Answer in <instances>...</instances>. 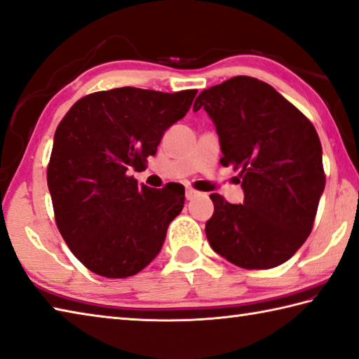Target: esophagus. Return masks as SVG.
Returning a JSON list of instances; mask_svg holds the SVG:
<instances>
[{"label": "esophagus", "instance_id": "obj_1", "mask_svg": "<svg viewBox=\"0 0 359 359\" xmlns=\"http://www.w3.org/2000/svg\"><path fill=\"white\" fill-rule=\"evenodd\" d=\"M196 194H198V191H196V189H193L191 187H187V189H185V196H187V199H193Z\"/></svg>", "mask_w": 359, "mask_h": 359}]
</instances>
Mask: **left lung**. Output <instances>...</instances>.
I'll use <instances>...</instances> for the list:
<instances>
[{"instance_id":"8db88e82","label":"left lung","mask_w":359,"mask_h":359,"mask_svg":"<svg viewBox=\"0 0 359 359\" xmlns=\"http://www.w3.org/2000/svg\"><path fill=\"white\" fill-rule=\"evenodd\" d=\"M201 107L219 135L221 165L240 171L244 189L240 205L210 194L208 243L240 268H276L313 230L325 188L318 132L276 88L249 76L203 90L193 109Z\"/></svg>"}]
</instances>
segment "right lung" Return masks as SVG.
Returning <instances> with one entry per match:
<instances>
[{
  "label": "right lung",
  "instance_id": "obj_1",
  "mask_svg": "<svg viewBox=\"0 0 359 359\" xmlns=\"http://www.w3.org/2000/svg\"><path fill=\"white\" fill-rule=\"evenodd\" d=\"M196 93L96 91L62 118L48 188L62 238L91 272L126 278L158 255L168 226L184 208L185 189L138 185L128 171L156 156L165 130L187 115Z\"/></svg>",
  "mask_w": 359,
  "mask_h": 359
}]
</instances>
